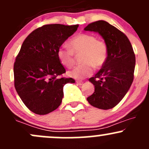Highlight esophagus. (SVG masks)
<instances>
[{
	"label": "esophagus",
	"mask_w": 149,
	"mask_h": 149,
	"mask_svg": "<svg viewBox=\"0 0 149 149\" xmlns=\"http://www.w3.org/2000/svg\"><path fill=\"white\" fill-rule=\"evenodd\" d=\"M76 84H79V85H82L83 83H84L83 81H76Z\"/></svg>",
	"instance_id": "obj_1"
}]
</instances>
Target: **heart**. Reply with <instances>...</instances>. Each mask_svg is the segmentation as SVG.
Wrapping results in <instances>:
<instances>
[{
    "mask_svg": "<svg viewBox=\"0 0 149 149\" xmlns=\"http://www.w3.org/2000/svg\"><path fill=\"white\" fill-rule=\"evenodd\" d=\"M69 45L70 49L61 46L58 49L57 56L61 63L70 68L75 63V55L80 54L81 61L84 63L68 72V76L70 78L79 80L85 79L92 75L94 67L101 68L107 60L106 43L91 34H79L70 40Z\"/></svg>",
    "mask_w": 149,
    "mask_h": 149,
    "instance_id": "obj_1",
    "label": "heart"
}]
</instances>
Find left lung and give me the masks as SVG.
I'll use <instances>...</instances> for the list:
<instances>
[{
    "mask_svg": "<svg viewBox=\"0 0 149 149\" xmlns=\"http://www.w3.org/2000/svg\"><path fill=\"white\" fill-rule=\"evenodd\" d=\"M84 30L98 33L108 47L106 63L94 77L89 79L95 91L87 101L98 109H112L123 99L132 84L136 64L134 50L127 36L108 22H93Z\"/></svg>",
    "mask_w": 149,
    "mask_h": 149,
    "instance_id": "obj_1",
    "label": "left lung"
}]
</instances>
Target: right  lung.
Returning <instances> with one entry per match:
<instances>
[{"label":"right lung","instance_id":"right-lung-1","mask_svg":"<svg viewBox=\"0 0 149 149\" xmlns=\"http://www.w3.org/2000/svg\"><path fill=\"white\" fill-rule=\"evenodd\" d=\"M79 25H45L25 39L14 63V85L22 101L31 111L45 115L61 105L63 86L75 80L58 78L65 70L57 51Z\"/></svg>","mask_w":149,"mask_h":149}]
</instances>
